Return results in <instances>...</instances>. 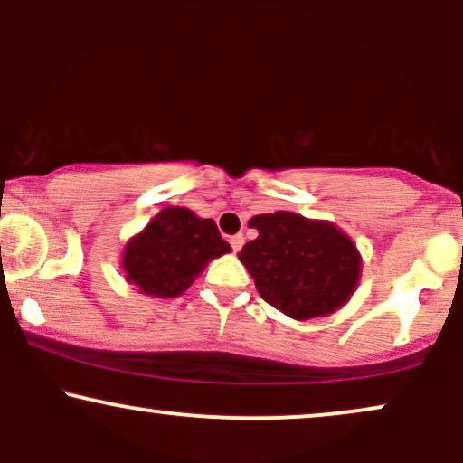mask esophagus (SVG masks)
<instances>
[{
    "mask_svg": "<svg viewBox=\"0 0 463 463\" xmlns=\"http://www.w3.org/2000/svg\"><path fill=\"white\" fill-rule=\"evenodd\" d=\"M228 241H231V248L235 250V252H239V250H241V246H243V235H232L231 239H228Z\"/></svg>",
    "mask_w": 463,
    "mask_h": 463,
    "instance_id": "1",
    "label": "esophagus"
}]
</instances>
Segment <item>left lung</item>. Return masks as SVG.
<instances>
[{"mask_svg": "<svg viewBox=\"0 0 463 463\" xmlns=\"http://www.w3.org/2000/svg\"><path fill=\"white\" fill-rule=\"evenodd\" d=\"M259 237L239 252L259 294L294 320L335 313L353 296L361 254L331 222L307 220L289 211L250 220Z\"/></svg>", "mask_w": 463, "mask_h": 463, "instance_id": "1", "label": "left lung"}]
</instances>
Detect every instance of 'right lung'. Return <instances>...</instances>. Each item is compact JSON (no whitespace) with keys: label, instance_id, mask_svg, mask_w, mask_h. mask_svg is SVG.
<instances>
[{"label":"right lung","instance_id":"right-lung-1","mask_svg":"<svg viewBox=\"0 0 463 463\" xmlns=\"http://www.w3.org/2000/svg\"><path fill=\"white\" fill-rule=\"evenodd\" d=\"M231 252L213 220L184 206H167L126 243L121 269L141 294L176 298L211 259Z\"/></svg>","mask_w":463,"mask_h":463}]
</instances>
